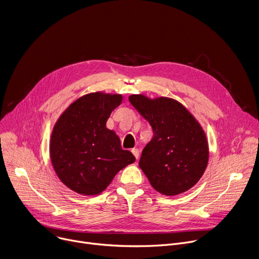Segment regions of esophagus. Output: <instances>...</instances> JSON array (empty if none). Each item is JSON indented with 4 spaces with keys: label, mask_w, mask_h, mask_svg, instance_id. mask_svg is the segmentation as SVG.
<instances>
[{
    "label": "esophagus",
    "mask_w": 259,
    "mask_h": 259,
    "mask_svg": "<svg viewBox=\"0 0 259 259\" xmlns=\"http://www.w3.org/2000/svg\"><path fill=\"white\" fill-rule=\"evenodd\" d=\"M131 153L133 154V156H134L136 159H138V157H139V151H138V149H136V147H134V149L131 150Z\"/></svg>",
    "instance_id": "obj_1"
}]
</instances>
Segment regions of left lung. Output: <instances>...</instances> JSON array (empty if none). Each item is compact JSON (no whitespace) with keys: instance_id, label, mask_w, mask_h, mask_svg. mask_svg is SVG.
<instances>
[{"instance_id":"left-lung-1","label":"left lung","mask_w":259,"mask_h":259,"mask_svg":"<svg viewBox=\"0 0 259 259\" xmlns=\"http://www.w3.org/2000/svg\"><path fill=\"white\" fill-rule=\"evenodd\" d=\"M129 101L154 132L139 160L152 187L166 196L192 189L205 172L209 158L207 138L199 122L172 98L150 99L135 94Z\"/></svg>"}]
</instances>
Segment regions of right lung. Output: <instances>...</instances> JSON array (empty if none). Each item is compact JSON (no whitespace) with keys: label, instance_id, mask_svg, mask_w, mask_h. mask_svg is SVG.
<instances>
[{"label":"right lung","instance_id":"add662e5","mask_svg":"<svg viewBox=\"0 0 259 259\" xmlns=\"http://www.w3.org/2000/svg\"><path fill=\"white\" fill-rule=\"evenodd\" d=\"M122 102L120 94L90 93L72 102L56 122L50 157L59 179L71 191L94 196L103 192L115 175L135 157L122 149L106 121Z\"/></svg>","mask_w":259,"mask_h":259}]
</instances>
